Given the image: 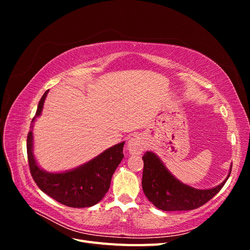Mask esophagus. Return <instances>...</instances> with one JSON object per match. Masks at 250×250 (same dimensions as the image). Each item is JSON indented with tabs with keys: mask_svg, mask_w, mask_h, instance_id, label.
Wrapping results in <instances>:
<instances>
[{
	"mask_svg": "<svg viewBox=\"0 0 250 250\" xmlns=\"http://www.w3.org/2000/svg\"><path fill=\"white\" fill-rule=\"evenodd\" d=\"M145 148H146V143L140 134L133 135V137H131L127 143L128 152L132 155L141 154Z\"/></svg>",
	"mask_w": 250,
	"mask_h": 250,
	"instance_id": "obj_1",
	"label": "esophagus"
}]
</instances>
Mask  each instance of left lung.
<instances>
[{
    "instance_id": "obj_1",
    "label": "left lung",
    "mask_w": 250,
    "mask_h": 250,
    "mask_svg": "<svg viewBox=\"0 0 250 250\" xmlns=\"http://www.w3.org/2000/svg\"><path fill=\"white\" fill-rule=\"evenodd\" d=\"M143 161V191L154 207L167 211L190 210L203 206L221 190L231 172L230 166L228 177L220 185L199 190L181 183L152 151H147Z\"/></svg>"
}]
</instances>
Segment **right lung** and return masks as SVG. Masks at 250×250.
I'll return each mask as SVG.
<instances>
[{"mask_svg":"<svg viewBox=\"0 0 250 250\" xmlns=\"http://www.w3.org/2000/svg\"><path fill=\"white\" fill-rule=\"evenodd\" d=\"M49 89L42 97L32 119L31 130L27 137V154L31 175L41 190L50 197L70 208H88L99 202L110 187L111 177L123 160L125 142L119 143L93 160L63 172H48L42 169L33 154L32 128L42 115Z\"/></svg>","mask_w":250,"mask_h":250,"instance_id":"1","label":"right lung"}]
</instances>
